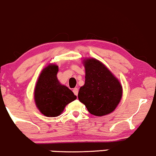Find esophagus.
<instances>
[{"instance_id": "obj_1", "label": "esophagus", "mask_w": 156, "mask_h": 156, "mask_svg": "<svg viewBox=\"0 0 156 156\" xmlns=\"http://www.w3.org/2000/svg\"><path fill=\"white\" fill-rule=\"evenodd\" d=\"M78 88L77 87H75V88H73V94H75V95L76 96H77L78 95Z\"/></svg>"}]
</instances>
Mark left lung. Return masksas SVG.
I'll list each match as a JSON object with an SVG mask.
<instances>
[{"label":"left lung","instance_id":"1","mask_svg":"<svg viewBox=\"0 0 156 156\" xmlns=\"http://www.w3.org/2000/svg\"><path fill=\"white\" fill-rule=\"evenodd\" d=\"M85 85L80 88L79 100L94 116H101L116 109L122 96L119 80L97 59L85 61Z\"/></svg>","mask_w":156,"mask_h":156}]
</instances>
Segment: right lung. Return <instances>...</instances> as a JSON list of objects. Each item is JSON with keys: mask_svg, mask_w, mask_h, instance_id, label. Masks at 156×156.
Returning a JSON list of instances; mask_svg holds the SVG:
<instances>
[{"mask_svg": "<svg viewBox=\"0 0 156 156\" xmlns=\"http://www.w3.org/2000/svg\"><path fill=\"white\" fill-rule=\"evenodd\" d=\"M57 72L58 66L56 65L47 66L40 73L35 87L36 105L45 116H58L65 107L76 99L69 87L59 83Z\"/></svg>", "mask_w": 156, "mask_h": 156, "instance_id": "add662e5", "label": "right lung"}]
</instances>
